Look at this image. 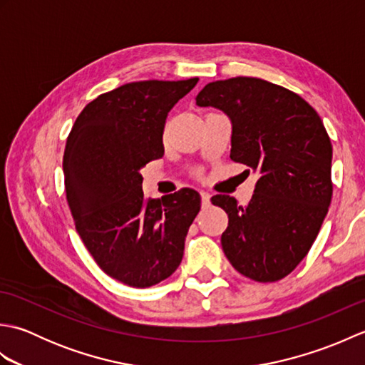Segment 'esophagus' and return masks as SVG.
<instances>
[{
  "mask_svg": "<svg viewBox=\"0 0 365 365\" xmlns=\"http://www.w3.org/2000/svg\"><path fill=\"white\" fill-rule=\"evenodd\" d=\"M200 199H202V208H207L210 205V195L207 191H200Z\"/></svg>",
  "mask_w": 365,
  "mask_h": 365,
  "instance_id": "obj_1",
  "label": "esophagus"
}]
</instances>
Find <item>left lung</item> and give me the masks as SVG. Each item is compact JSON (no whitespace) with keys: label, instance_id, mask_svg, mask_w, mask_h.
Returning <instances> with one entry per match:
<instances>
[{"label":"left lung","instance_id":"8db88e82","mask_svg":"<svg viewBox=\"0 0 365 365\" xmlns=\"http://www.w3.org/2000/svg\"><path fill=\"white\" fill-rule=\"evenodd\" d=\"M196 105L229 115L230 160L259 174L246 207L230 196L212 197L229 216L222 251L252 281H279L306 257L328 213L332 145L327 128L298 94L251 76L208 83Z\"/></svg>","mask_w":365,"mask_h":365}]
</instances>
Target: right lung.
Here are the masks:
<instances>
[{"label": "right lung", "instance_id": "add662e5", "mask_svg": "<svg viewBox=\"0 0 365 365\" xmlns=\"http://www.w3.org/2000/svg\"><path fill=\"white\" fill-rule=\"evenodd\" d=\"M197 81H135L105 92L84 106L67 138L63 169L76 232L108 276L136 289L174 273L200 210L191 188L145 199L139 174L163 157L168 113Z\"/></svg>", "mask_w": 365, "mask_h": 365}]
</instances>
